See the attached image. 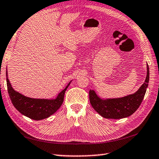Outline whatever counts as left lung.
<instances>
[{
  "instance_id": "1",
  "label": "left lung",
  "mask_w": 159,
  "mask_h": 159,
  "mask_svg": "<svg viewBox=\"0 0 159 159\" xmlns=\"http://www.w3.org/2000/svg\"><path fill=\"white\" fill-rule=\"evenodd\" d=\"M149 80V70L147 64V76L145 82L136 93L122 98L102 99L95 91L90 90V102L93 108L103 118L109 119L127 118L139 109L145 95Z\"/></svg>"
}]
</instances>
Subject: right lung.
I'll return each mask as SVG.
<instances>
[{"label": "right lung", "instance_id": "add662e5", "mask_svg": "<svg viewBox=\"0 0 159 159\" xmlns=\"http://www.w3.org/2000/svg\"><path fill=\"white\" fill-rule=\"evenodd\" d=\"M6 77L8 93L14 107L23 115L35 120L48 118L60 108L64 102L65 92L71 82L68 84L55 99H36L26 97L15 91L8 80L7 71Z\"/></svg>", "mask_w": 159, "mask_h": 159}]
</instances>
